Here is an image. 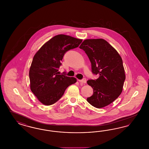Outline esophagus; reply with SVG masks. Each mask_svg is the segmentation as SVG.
<instances>
[{
    "label": "esophagus",
    "mask_w": 149,
    "mask_h": 149,
    "mask_svg": "<svg viewBox=\"0 0 149 149\" xmlns=\"http://www.w3.org/2000/svg\"><path fill=\"white\" fill-rule=\"evenodd\" d=\"M78 81H79L80 83L81 84H85L86 83V79H85V78H84L83 79H82V80H78Z\"/></svg>",
    "instance_id": "esophagus-1"
}]
</instances>
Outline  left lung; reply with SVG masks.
<instances>
[{
	"label": "left lung",
	"mask_w": 149,
	"mask_h": 149,
	"mask_svg": "<svg viewBox=\"0 0 149 149\" xmlns=\"http://www.w3.org/2000/svg\"><path fill=\"white\" fill-rule=\"evenodd\" d=\"M79 48L87 54L92 72L99 75L95 80L87 81L94 90L93 95L88 97L87 101L96 108L105 107L123 91L126 77L122 58L116 49L103 39H86Z\"/></svg>",
	"instance_id": "left-lung-1"
}]
</instances>
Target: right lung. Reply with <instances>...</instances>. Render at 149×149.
<instances>
[{"label":"right lung","mask_w":149,"mask_h":149,"mask_svg":"<svg viewBox=\"0 0 149 149\" xmlns=\"http://www.w3.org/2000/svg\"><path fill=\"white\" fill-rule=\"evenodd\" d=\"M82 41L64 34L55 36L34 56L29 73L30 89L42 104L55 103L69 85L77 82L75 77L60 75L58 72L64 54L78 47Z\"/></svg>","instance_id":"1"}]
</instances>
